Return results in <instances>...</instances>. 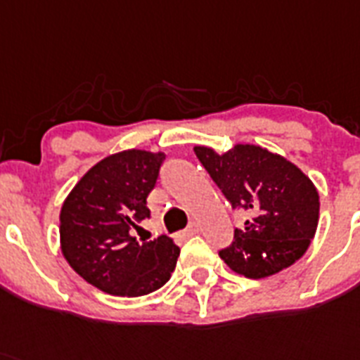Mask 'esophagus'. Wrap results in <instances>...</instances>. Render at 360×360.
<instances>
[{
    "mask_svg": "<svg viewBox=\"0 0 360 360\" xmlns=\"http://www.w3.org/2000/svg\"><path fill=\"white\" fill-rule=\"evenodd\" d=\"M198 232H199L198 223H190V225L186 226V231L183 232V236H185V238H190V236H194V234H198Z\"/></svg>",
    "mask_w": 360,
    "mask_h": 360,
    "instance_id": "esophagus-1",
    "label": "esophagus"
}]
</instances>
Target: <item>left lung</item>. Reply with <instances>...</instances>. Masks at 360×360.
<instances>
[{"label":"left lung","instance_id":"obj_1","mask_svg":"<svg viewBox=\"0 0 360 360\" xmlns=\"http://www.w3.org/2000/svg\"><path fill=\"white\" fill-rule=\"evenodd\" d=\"M195 155L232 210H245L243 229L219 256L238 274L258 280L304 256L319 225V192L300 168L252 144L231 152L195 146Z\"/></svg>","mask_w":360,"mask_h":360}]
</instances>
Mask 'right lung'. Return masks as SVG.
<instances>
[{
  "instance_id": "right-lung-1",
  "label": "right lung",
  "mask_w": 360,
  "mask_h": 360,
  "mask_svg": "<svg viewBox=\"0 0 360 360\" xmlns=\"http://www.w3.org/2000/svg\"><path fill=\"white\" fill-rule=\"evenodd\" d=\"M165 153L126 150L105 157L78 181L60 212V243L68 264L87 283L115 297H143L162 288L181 249L166 236L137 240L150 217L146 198Z\"/></svg>"
}]
</instances>
